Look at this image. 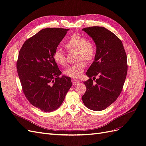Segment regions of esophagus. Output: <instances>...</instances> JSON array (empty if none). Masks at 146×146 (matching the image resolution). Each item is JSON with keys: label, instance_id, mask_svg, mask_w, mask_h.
<instances>
[{"label": "esophagus", "instance_id": "obj_1", "mask_svg": "<svg viewBox=\"0 0 146 146\" xmlns=\"http://www.w3.org/2000/svg\"><path fill=\"white\" fill-rule=\"evenodd\" d=\"M72 82L73 84H74V85H77V84H78L79 83V80H76V79H72Z\"/></svg>", "mask_w": 146, "mask_h": 146}]
</instances>
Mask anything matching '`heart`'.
<instances>
[{"label":"heart","mask_w":146,"mask_h":146,"mask_svg":"<svg viewBox=\"0 0 146 146\" xmlns=\"http://www.w3.org/2000/svg\"><path fill=\"white\" fill-rule=\"evenodd\" d=\"M64 47L68 50H77V60H93L96 54V46L93 41L86 37L78 35H74L64 43ZM53 58L55 62L60 65L66 64L65 53L61 48H56L53 54ZM86 63L84 61L69 66L64 70L65 76L74 79L80 77L86 68Z\"/></svg>","instance_id":"obj_1"}]
</instances>
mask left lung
<instances>
[{
  "mask_svg": "<svg viewBox=\"0 0 146 146\" xmlns=\"http://www.w3.org/2000/svg\"><path fill=\"white\" fill-rule=\"evenodd\" d=\"M82 30L97 47L94 61L86 72L90 78L84 82L86 91L82 100L89 109L101 111L111 105L122 90L127 73V55L121 39L108 29L94 26Z\"/></svg>",
  "mask_w": 146,
  "mask_h": 146,
  "instance_id": "8db88e82",
  "label": "left lung"
}]
</instances>
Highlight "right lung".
<instances>
[{
	"label": "right lung",
	"mask_w": 146,
	"mask_h": 146,
	"mask_svg": "<svg viewBox=\"0 0 146 146\" xmlns=\"http://www.w3.org/2000/svg\"><path fill=\"white\" fill-rule=\"evenodd\" d=\"M69 29L47 28L27 39L19 50L16 68L23 91L29 102L50 112L62 104L72 86L53 58L54 50Z\"/></svg>",
	"instance_id": "add662e5"
}]
</instances>
